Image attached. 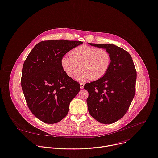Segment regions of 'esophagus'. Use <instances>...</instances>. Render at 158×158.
<instances>
[{
  "instance_id": "34e87169",
  "label": "esophagus",
  "mask_w": 158,
  "mask_h": 158,
  "mask_svg": "<svg viewBox=\"0 0 158 158\" xmlns=\"http://www.w3.org/2000/svg\"><path fill=\"white\" fill-rule=\"evenodd\" d=\"M84 86H85V84H84V83H81L80 84V88H81V89H83Z\"/></svg>"
}]
</instances>
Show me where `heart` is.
Here are the masks:
<instances>
[{
	"label": "heart",
	"instance_id": "obj_1",
	"mask_svg": "<svg viewBox=\"0 0 158 158\" xmlns=\"http://www.w3.org/2000/svg\"><path fill=\"white\" fill-rule=\"evenodd\" d=\"M61 64L70 78L76 79L82 69L83 71L77 77L79 81H94L106 74L111 64V56L104 49L84 45L70 51V56L63 57Z\"/></svg>",
	"mask_w": 158,
	"mask_h": 158
}]
</instances>
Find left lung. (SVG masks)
Masks as SVG:
<instances>
[{"instance_id":"8db88e82","label":"left lung","mask_w":158,"mask_h":158,"mask_svg":"<svg viewBox=\"0 0 158 158\" xmlns=\"http://www.w3.org/2000/svg\"><path fill=\"white\" fill-rule=\"evenodd\" d=\"M88 44L106 49L111 56L106 74L84 86L89 93L88 111L98 122L112 124L124 116L134 98L136 69L131 55L123 48L112 44Z\"/></svg>"}]
</instances>
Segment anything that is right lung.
Masks as SVG:
<instances>
[{"label":"right lung","instance_id":"obj_1","mask_svg":"<svg viewBox=\"0 0 158 158\" xmlns=\"http://www.w3.org/2000/svg\"><path fill=\"white\" fill-rule=\"evenodd\" d=\"M81 41H41L31 49L22 69V88L30 111L39 120L54 124L68 114L80 85L63 69L61 58Z\"/></svg>","mask_w":158,"mask_h":158}]
</instances>
